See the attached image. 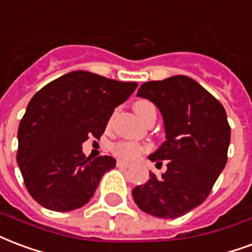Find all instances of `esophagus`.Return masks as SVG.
<instances>
[{
  "label": "esophagus",
  "mask_w": 252,
  "mask_h": 252,
  "mask_svg": "<svg viewBox=\"0 0 252 252\" xmlns=\"http://www.w3.org/2000/svg\"><path fill=\"white\" fill-rule=\"evenodd\" d=\"M117 167H121V168H128V167H131V164L126 163V161H123V160H117Z\"/></svg>",
  "instance_id": "1"
}]
</instances>
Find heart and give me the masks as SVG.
<instances>
[{
  "label": "heart",
  "instance_id": "obj_1",
  "mask_svg": "<svg viewBox=\"0 0 252 252\" xmlns=\"http://www.w3.org/2000/svg\"><path fill=\"white\" fill-rule=\"evenodd\" d=\"M151 108H155L154 104L151 101H147V100H139V101L135 102L133 105V109L137 113V116L140 117V120L144 116V113ZM113 152L116 156H119L120 159L123 160H135L140 156L143 152H144V145L137 144V143H133V141H121V143H117V144L113 145Z\"/></svg>",
  "mask_w": 252,
  "mask_h": 252
}]
</instances>
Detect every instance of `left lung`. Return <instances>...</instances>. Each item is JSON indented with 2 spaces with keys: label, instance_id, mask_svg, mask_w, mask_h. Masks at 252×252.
<instances>
[{
  "label": "left lung",
  "instance_id": "1",
  "mask_svg": "<svg viewBox=\"0 0 252 252\" xmlns=\"http://www.w3.org/2000/svg\"><path fill=\"white\" fill-rule=\"evenodd\" d=\"M161 113L165 141L148 156L167 171L132 189L141 211L173 219L200 206L224 169L231 128L223 105L187 76L144 83L137 91Z\"/></svg>",
  "mask_w": 252,
  "mask_h": 252
}]
</instances>
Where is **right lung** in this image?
<instances>
[{
    "instance_id": "obj_1",
    "label": "right lung",
    "mask_w": 252,
    "mask_h": 252,
    "mask_svg": "<svg viewBox=\"0 0 252 252\" xmlns=\"http://www.w3.org/2000/svg\"><path fill=\"white\" fill-rule=\"evenodd\" d=\"M136 88L137 83L74 70L32 97L18 126L17 163L38 204L68 212L91 200L102 175L115 168L116 160L87 158L83 143L104 133L115 108Z\"/></svg>"
}]
</instances>
